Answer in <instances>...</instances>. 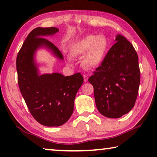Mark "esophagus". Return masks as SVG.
Returning a JSON list of instances; mask_svg holds the SVG:
<instances>
[{
    "label": "esophagus",
    "mask_w": 157,
    "mask_h": 157,
    "mask_svg": "<svg viewBox=\"0 0 157 157\" xmlns=\"http://www.w3.org/2000/svg\"><path fill=\"white\" fill-rule=\"evenodd\" d=\"M83 77H84V82H87V81H88V79H89V76H88V75H84Z\"/></svg>",
    "instance_id": "obj_1"
}]
</instances>
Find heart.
I'll return each mask as SVG.
<instances>
[{
    "label": "heart",
    "instance_id": "b5f03b06",
    "mask_svg": "<svg viewBox=\"0 0 157 157\" xmlns=\"http://www.w3.org/2000/svg\"><path fill=\"white\" fill-rule=\"evenodd\" d=\"M109 42L102 34H90L74 44L70 49L72 57L83 55L82 65L86 69H94L102 64L107 54Z\"/></svg>",
    "mask_w": 157,
    "mask_h": 157
}]
</instances>
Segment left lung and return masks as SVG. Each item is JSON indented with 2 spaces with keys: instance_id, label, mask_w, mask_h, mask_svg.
<instances>
[{
  "instance_id": "1",
  "label": "left lung",
  "mask_w": 157,
  "mask_h": 157,
  "mask_svg": "<svg viewBox=\"0 0 157 157\" xmlns=\"http://www.w3.org/2000/svg\"><path fill=\"white\" fill-rule=\"evenodd\" d=\"M102 64L89 78L102 115L120 118L134 107L140 84L139 58L134 46L118 34Z\"/></svg>"
}]
</instances>
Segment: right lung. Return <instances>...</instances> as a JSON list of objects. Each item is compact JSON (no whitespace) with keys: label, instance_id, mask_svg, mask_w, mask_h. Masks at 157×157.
I'll return each instance as SVG.
<instances>
[{"label":"right lung","instance_id":"obj_1","mask_svg":"<svg viewBox=\"0 0 157 157\" xmlns=\"http://www.w3.org/2000/svg\"><path fill=\"white\" fill-rule=\"evenodd\" d=\"M57 28H36L32 30L18 52L17 71L20 91L32 116L41 124L58 127L72 115L74 100L84 79L80 73L64 77L55 73L39 75L34 54L41 46L48 48L60 59L63 55L51 42L41 36L52 35Z\"/></svg>","mask_w":157,"mask_h":157}]
</instances>
